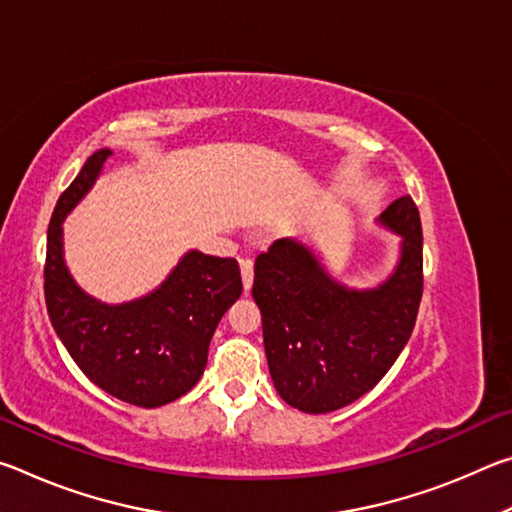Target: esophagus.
Segmentation results:
<instances>
[{
    "label": "esophagus",
    "instance_id": "obj_1",
    "mask_svg": "<svg viewBox=\"0 0 512 512\" xmlns=\"http://www.w3.org/2000/svg\"><path fill=\"white\" fill-rule=\"evenodd\" d=\"M241 280H244V291L248 293L253 287V259H241Z\"/></svg>",
    "mask_w": 512,
    "mask_h": 512
}]
</instances>
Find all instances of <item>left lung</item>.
Masks as SVG:
<instances>
[{
  "mask_svg": "<svg viewBox=\"0 0 512 512\" xmlns=\"http://www.w3.org/2000/svg\"><path fill=\"white\" fill-rule=\"evenodd\" d=\"M377 223L402 241L393 273L372 289L345 287L298 239H277L255 259L268 372L293 409L329 413L359 400L409 341L422 298L420 212L402 196Z\"/></svg>",
  "mask_w": 512,
  "mask_h": 512,
  "instance_id": "1",
  "label": "left lung"
}]
</instances>
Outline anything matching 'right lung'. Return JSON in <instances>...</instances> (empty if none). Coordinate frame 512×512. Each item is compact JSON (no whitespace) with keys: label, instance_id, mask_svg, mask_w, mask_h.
<instances>
[{"label":"right lung","instance_id":"right-lung-1","mask_svg":"<svg viewBox=\"0 0 512 512\" xmlns=\"http://www.w3.org/2000/svg\"><path fill=\"white\" fill-rule=\"evenodd\" d=\"M110 155V149L90 155L58 198L47 232L45 300L58 339L92 384L121 402L155 409L196 386L214 329L244 287L237 259L189 250L142 298L108 305L85 293L67 271L63 221Z\"/></svg>","mask_w":512,"mask_h":512}]
</instances>
